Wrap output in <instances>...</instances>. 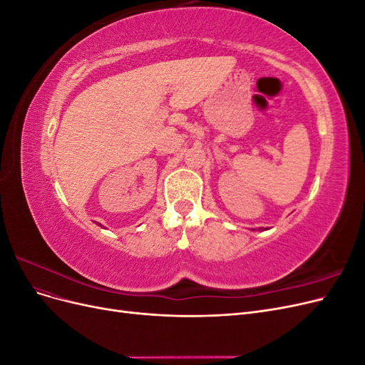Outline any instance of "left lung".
<instances>
[{"mask_svg":"<svg viewBox=\"0 0 365 365\" xmlns=\"http://www.w3.org/2000/svg\"><path fill=\"white\" fill-rule=\"evenodd\" d=\"M259 230H260V231H263V228H259ZM264 230H267V228H264Z\"/></svg>","mask_w":365,"mask_h":365,"instance_id":"1","label":"left lung"}]
</instances>
